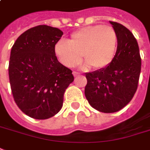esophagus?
Wrapping results in <instances>:
<instances>
[{"mask_svg":"<svg viewBox=\"0 0 150 150\" xmlns=\"http://www.w3.org/2000/svg\"><path fill=\"white\" fill-rule=\"evenodd\" d=\"M73 74H74V76L76 77V76H80V73L78 72H76V71H74L73 72Z\"/></svg>","mask_w":150,"mask_h":150,"instance_id":"34e87169","label":"esophagus"}]
</instances>
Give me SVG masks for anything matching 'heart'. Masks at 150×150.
Here are the masks:
<instances>
[{
  "mask_svg": "<svg viewBox=\"0 0 150 150\" xmlns=\"http://www.w3.org/2000/svg\"><path fill=\"white\" fill-rule=\"evenodd\" d=\"M118 46V35L109 26L85 27L71 35L69 41L60 40L54 46V54L66 67H75L83 58L85 67L102 69L112 62Z\"/></svg>",
  "mask_w": 150,
  "mask_h": 150,
  "instance_id": "b5f03b06",
  "label": "heart"
}]
</instances>
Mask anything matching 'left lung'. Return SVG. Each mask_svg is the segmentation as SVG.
I'll return each mask as SVG.
<instances>
[{"label": "left lung", "mask_w": 150, "mask_h": 150, "mask_svg": "<svg viewBox=\"0 0 150 150\" xmlns=\"http://www.w3.org/2000/svg\"><path fill=\"white\" fill-rule=\"evenodd\" d=\"M118 35V46L113 60L105 68L87 73L85 97L93 108L113 113L123 108L134 97L141 72L137 40L122 24L110 21Z\"/></svg>", "instance_id": "obj_1"}]
</instances>
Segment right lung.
Instances as JSON below:
<instances>
[{
    "instance_id": "add662e5",
    "label": "right lung",
    "mask_w": 150,
    "mask_h": 150,
    "mask_svg": "<svg viewBox=\"0 0 150 150\" xmlns=\"http://www.w3.org/2000/svg\"><path fill=\"white\" fill-rule=\"evenodd\" d=\"M63 32L39 25L16 40L10 54L8 76L18 108L35 119L51 118L63 105L66 89L74 81L72 70L58 61L54 46Z\"/></svg>"
}]
</instances>
